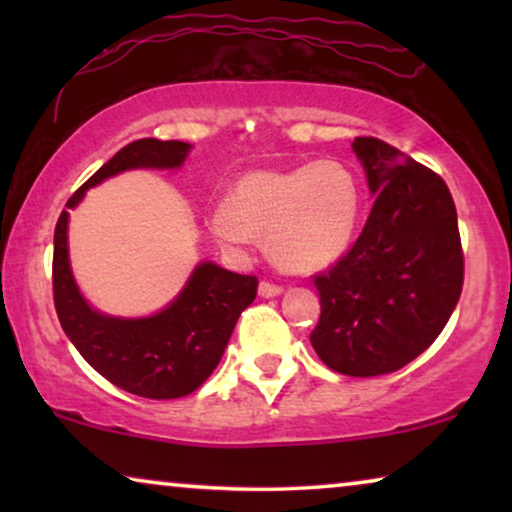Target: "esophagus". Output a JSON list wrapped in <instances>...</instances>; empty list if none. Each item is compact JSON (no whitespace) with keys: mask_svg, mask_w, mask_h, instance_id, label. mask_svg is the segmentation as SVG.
<instances>
[{"mask_svg":"<svg viewBox=\"0 0 512 512\" xmlns=\"http://www.w3.org/2000/svg\"><path fill=\"white\" fill-rule=\"evenodd\" d=\"M284 291L282 284H275V282H268V279H263L261 284H258V293H261L263 298H272V296H279V293Z\"/></svg>","mask_w":512,"mask_h":512,"instance_id":"1","label":"esophagus"}]
</instances>
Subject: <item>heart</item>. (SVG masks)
Returning a JSON list of instances; mask_svg holds the SVG:
<instances>
[{"mask_svg": "<svg viewBox=\"0 0 512 512\" xmlns=\"http://www.w3.org/2000/svg\"><path fill=\"white\" fill-rule=\"evenodd\" d=\"M361 214V188L338 160L291 170H256L237 181L230 205L214 207L209 228L226 247L244 249L265 237L279 268L310 272L349 247Z\"/></svg>", "mask_w": 512, "mask_h": 512, "instance_id": "b5f03b06", "label": "heart"}]
</instances>
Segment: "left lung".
<instances>
[{
  "label": "left lung",
  "instance_id": "left-lung-1",
  "mask_svg": "<svg viewBox=\"0 0 512 512\" xmlns=\"http://www.w3.org/2000/svg\"><path fill=\"white\" fill-rule=\"evenodd\" d=\"M352 146L375 202L347 254L312 277L321 314L310 340L335 373L373 377L438 338L464 286V251L440 174L382 139Z\"/></svg>",
  "mask_w": 512,
  "mask_h": 512
}]
</instances>
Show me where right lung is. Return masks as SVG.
Returning a JSON list of instances; mask_svg holds the SVG:
<instances>
[{"mask_svg":"<svg viewBox=\"0 0 512 512\" xmlns=\"http://www.w3.org/2000/svg\"><path fill=\"white\" fill-rule=\"evenodd\" d=\"M191 144L137 139L107 160L72 198L76 207L90 186L132 167H179ZM62 209L53 240V300L62 331L79 354L118 389L142 398H179L200 387L219 366L242 310L254 303L258 279L214 263H200L184 291L163 312L146 319H116L90 310L76 289L67 258Z\"/></svg>","mask_w":512,"mask_h":512,"instance_id":"1","label":"right lung"}]
</instances>
